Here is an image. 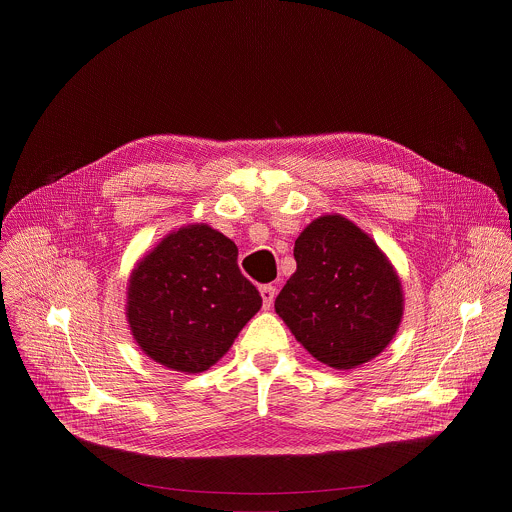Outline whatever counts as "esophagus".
<instances>
[{
    "instance_id": "esophagus-1",
    "label": "esophagus",
    "mask_w": 512,
    "mask_h": 512,
    "mask_svg": "<svg viewBox=\"0 0 512 512\" xmlns=\"http://www.w3.org/2000/svg\"><path fill=\"white\" fill-rule=\"evenodd\" d=\"M277 289L273 285H263L261 287V298H263V310H269L273 306Z\"/></svg>"
}]
</instances>
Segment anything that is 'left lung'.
<instances>
[{
	"label": "left lung",
	"mask_w": 512,
	"mask_h": 512,
	"mask_svg": "<svg viewBox=\"0 0 512 512\" xmlns=\"http://www.w3.org/2000/svg\"><path fill=\"white\" fill-rule=\"evenodd\" d=\"M296 273L275 312L296 340L332 369H354L397 334L403 291L377 243L340 214L312 221L296 239Z\"/></svg>",
	"instance_id": "left-lung-1"
}]
</instances>
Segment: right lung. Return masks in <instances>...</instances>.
<instances>
[{
  "label": "right lung",
  "instance_id": "add662e5",
  "mask_svg": "<svg viewBox=\"0 0 512 512\" xmlns=\"http://www.w3.org/2000/svg\"><path fill=\"white\" fill-rule=\"evenodd\" d=\"M237 257V245L204 223L162 239L129 277L127 322L139 348L180 373L221 360L263 302Z\"/></svg>",
  "mask_w": 512,
  "mask_h": 512
}]
</instances>
